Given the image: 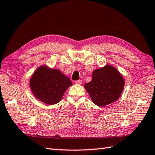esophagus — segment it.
Instances as JSON below:
<instances>
[{
  "mask_svg": "<svg viewBox=\"0 0 155 155\" xmlns=\"http://www.w3.org/2000/svg\"><path fill=\"white\" fill-rule=\"evenodd\" d=\"M75 83L78 84V85H81V84H82V81H81V80L76 81H75Z\"/></svg>",
  "mask_w": 155,
  "mask_h": 155,
  "instance_id": "1",
  "label": "esophagus"
}]
</instances>
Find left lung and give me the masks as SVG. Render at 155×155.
Masks as SVG:
<instances>
[{"label": "left lung", "mask_w": 155, "mask_h": 155, "mask_svg": "<svg viewBox=\"0 0 155 155\" xmlns=\"http://www.w3.org/2000/svg\"><path fill=\"white\" fill-rule=\"evenodd\" d=\"M124 85L125 80L120 73L106 65L94 70L91 81L85 84V88L95 104L105 106L119 99Z\"/></svg>", "instance_id": "obj_1"}]
</instances>
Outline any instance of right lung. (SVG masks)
I'll return each instance as SVG.
<instances>
[{
  "instance_id": "add662e5",
  "label": "right lung",
  "mask_w": 155,
  "mask_h": 155,
  "mask_svg": "<svg viewBox=\"0 0 155 155\" xmlns=\"http://www.w3.org/2000/svg\"><path fill=\"white\" fill-rule=\"evenodd\" d=\"M72 85L70 78L60 70L44 66L36 69L30 81V89L35 97L48 105L60 102L64 92Z\"/></svg>"
}]
</instances>
